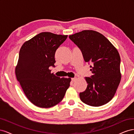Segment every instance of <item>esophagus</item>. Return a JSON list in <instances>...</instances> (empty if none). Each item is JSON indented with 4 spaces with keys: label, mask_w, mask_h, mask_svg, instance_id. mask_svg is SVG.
Instances as JSON below:
<instances>
[{
    "label": "esophagus",
    "mask_w": 134,
    "mask_h": 134,
    "mask_svg": "<svg viewBox=\"0 0 134 134\" xmlns=\"http://www.w3.org/2000/svg\"><path fill=\"white\" fill-rule=\"evenodd\" d=\"M76 78H71V81H72V82H75V81L76 80Z\"/></svg>",
    "instance_id": "1"
}]
</instances>
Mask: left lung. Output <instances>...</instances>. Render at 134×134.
<instances>
[{
  "label": "left lung",
  "mask_w": 134,
  "mask_h": 134,
  "mask_svg": "<svg viewBox=\"0 0 134 134\" xmlns=\"http://www.w3.org/2000/svg\"><path fill=\"white\" fill-rule=\"evenodd\" d=\"M69 37L82 52L85 62L91 64L92 75L86 77L88 84L81 92V100L89 106L99 107L114 96L121 80V59L116 48L98 32L85 30Z\"/></svg>",
  "instance_id": "left-lung-1"
}]
</instances>
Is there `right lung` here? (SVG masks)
Instances as JSON below:
<instances>
[{"instance_id": "add662e5", "label": "right lung", "mask_w": 134, "mask_h": 134, "mask_svg": "<svg viewBox=\"0 0 134 134\" xmlns=\"http://www.w3.org/2000/svg\"><path fill=\"white\" fill-rule=\"evenodd\" d=\"M67 35L42 32L23 43L19 53L15 75L25 95L35 106L49 108L62 100L70 78L51 73L56 50Z\"/></svg>"}]
</instances>
